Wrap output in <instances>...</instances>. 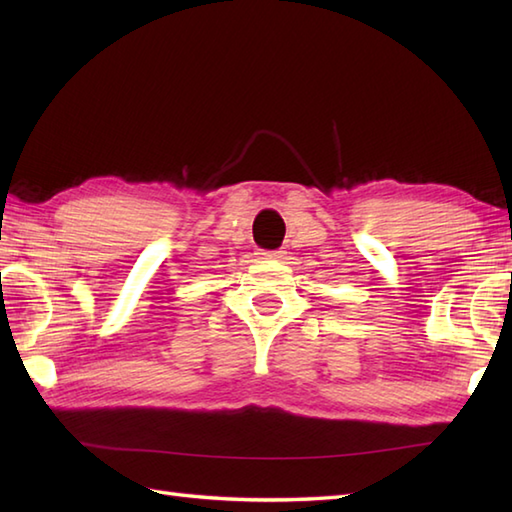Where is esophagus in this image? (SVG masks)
<instances>
[{
	"label": "esophagus",
	"instance_id": "obj_1",
	"mask_svg": "<svg viewBox=\"0 0 512 512\" xmlns=\"http://www.w3.org/2000/svg\"><path fill=\"white\" fill-rule=\"evenodd\" d=\"M266 259H284V250H266L262 253Z\"/></svg>",
	"mask_w": 512,
	"mask_h": 512
}]
</instances>
